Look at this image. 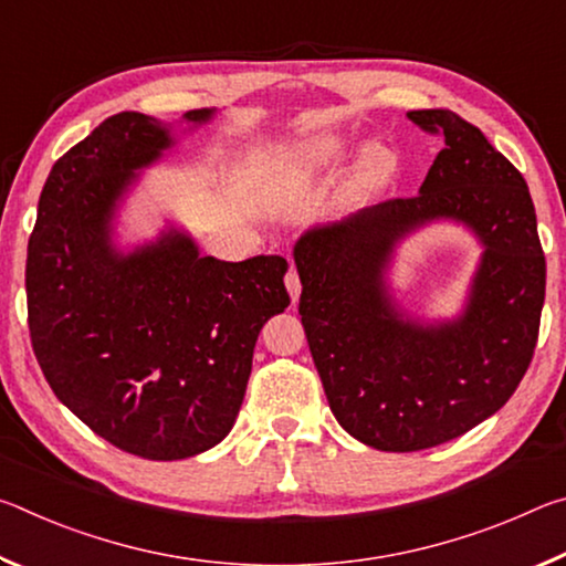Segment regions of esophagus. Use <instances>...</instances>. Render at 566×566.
<instances>
[{
    "instance_id": "obj_1",
    "label": "esophagus",
    "mask_w": 566,
    "mask_h": 566,
    "mask_svg": "<svg viewBox=\"0 0 566 566\" xmlns=\"http://www.w3.org/2000/svg\"><path fill=\"white\" fill-rule=\"evenodd\" d=\"M284 284H286V292H290V296H292V302L300 300L302 282H300V274H296L294 266H290V272L284 274Z\"/></svg>"
}]
</instances>
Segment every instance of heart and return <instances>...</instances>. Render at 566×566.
I'll use <instances>...</instances> for the list:
<instances>
[{
	"label": "heart",
	"instance_id": "obj_1",
	"mask_svg": "<svg viewBox=\"0 0 566 566\" xmlns=\"http://www.w3.org/2000/svg\"><path fill=\"white\" fill-rule=\"evenodd\" d=\"M344 157V142L337 137V134H322V137L312 139L310 145H304L300 151V165L304 167H319V165H329V161H337ZM381 155L375 151L369 157V165H379Z\"/></svg>",
	"mask_w": 566,
	"mask_h": 566
}]
</instances>
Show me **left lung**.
Masks as SVG:
<instances>
[{
  "label": "left lung",
  "instance_id": "8db88e82",
  "mask_svg": "<svg viewBox=\"0 0 566 566\" xmlns=\"http://www.w3.org/2000/svg\"><path fill=\"white\" fill-rule=\"evenodd\" d=\"M407 117L444 142L419 195L314 227L294 244L300 314L339 424L381 452L462 437L520 387L534 357L547 284L524 177L474 124L449 109ZM432 218L467 223L485 244L468 310L419 325L390 302V249Z\"/></svg>",
  "mask_w": 566,
  "mask_h": 566
}]
</instances>
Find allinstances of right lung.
I'll list each match as a JSON object with an SVG mask.
<instances>
[{"instance_id": "right-lung-1", "label": "right lung", "mask_w": 566, "mask_h": 566, "mask_svg": "<svg viewBox=\"0 0 566 566\" xmlns=\"http://www.w3.org/2000/svg\"><path fill=\"white\" fill-rule=\"evenodd\" d=\"M169 147V129L147 114L104 119L54 161L27 247L32 349L56 399L109 444L155 462L222 442L260 329L290 306L284 256L222 262L177 229L129 254L114 249L112 217L134 169Z\"/></svg>"}]
</instances>
